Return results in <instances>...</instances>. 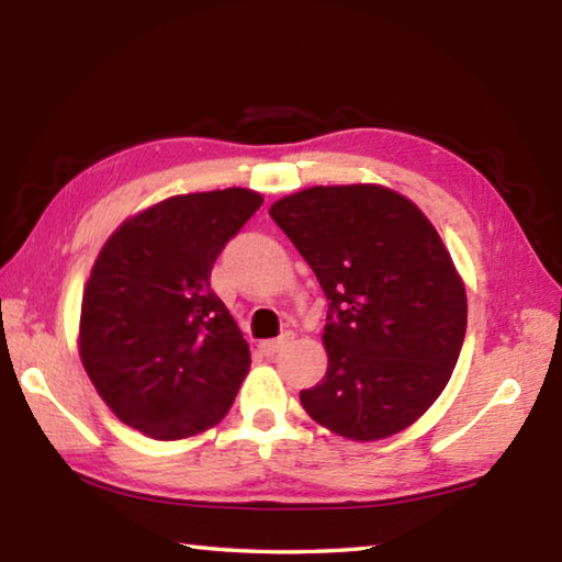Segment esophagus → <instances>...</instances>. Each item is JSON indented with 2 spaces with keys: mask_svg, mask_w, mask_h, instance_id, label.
<instances>
[{
  "mask_svg": "<svg viewBox=\"0 0 562 562\" xmlns=\"http://www.w3.org/2000/svg\"><path fill=\"white\" fill-rule=\"evenodd\" d=\"M284 337H280V339H265V341H260V351L265 357H274L278 355V351L284 347Z\"/></svg>",
  "mask_w": 562,
  "mask_h": 562,
  "instance_id": "1",
  "label": "esophagus"
}]
</instances>
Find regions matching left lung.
<instances>
[{"instance_id": "left-lung-1", "label": "left lung", "mask_w": 562, "mask_h": 562, "mask_svg": "<svg viewBox=\"0 0 562 562\" xmlns=\"http://www.w3.org/2000/svg\"><path fill=\"white\" fill-rule=\"evenodd\" d=\"M270 217L329 300L327 374L300 402L351 441L412 426L449 384L465 337V290L439 233L382 186H317Z\"/></svg>"}]
</instances>
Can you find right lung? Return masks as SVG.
Instances as JSON below:
<instances>
[{"label": "right lung", "mask_w": 562, "mask_h": 562, "mask_svg": "<svg viewBox=\"0 0 562 562\" xmlns=\"http://www.w3.org/2000/svg\"><path fill=\"white\" fill-rule=\"evenodd\" d=\"M260 205L245 188L173 195L123 223L93 262L83 369L111 412L150 439L205 431L235 402L250 347L211 272Z\"/></svg>", "instance_id": "add662e5"}]
</instances>
